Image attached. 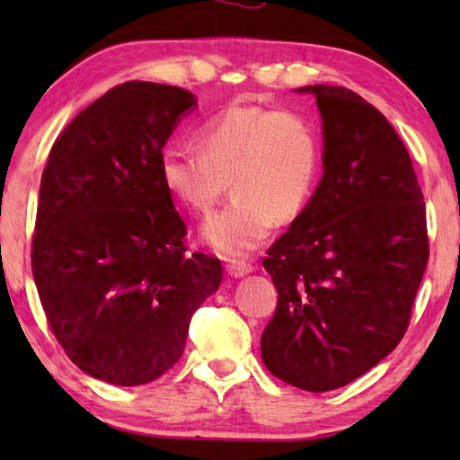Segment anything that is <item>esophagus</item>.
<instances>
[{
  "instance_id": "34e87169",
  "label": "esophagus",
  "mask_w": 460,
  "mask_h": 460,
  "mask_svg": "<svg viewBox=\"0 0 460 460\" xmlns=\"http://www.w3.org/2000/svg\"><path fill=\"white\" fill-rule=\"evenodd\" d=\"M251 270H253V266H251L249 261H243V260L226 263V272H228V276H232V279H241V276L249 274Z\"/></svg>"
}]
</instances>
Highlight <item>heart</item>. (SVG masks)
<instances>
[{"label":"heart","instance_id":"b5f03b06","mask_svg":"<svg viewBox=\"0 0 460 460\" xmlns=\"http://www.w3.org/2000/svg\"><path fill=\"white\" fill-rule=\"evenodd\" d=\"M199 148L173 144L159 155L165 190L194 213H209L228 188L234 199L203 226L226 257L244 255L305 209L316 190L323 153L314 125L295 111L230 104L197 129Z\"/></svg>","mask_w":460,"mask_h":460}]
</instances>
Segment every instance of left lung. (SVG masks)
Segmentation results:
<instances>
[{
    "mask_svg": "<svg viewBox=\"0 0 460 460\" xmlns=\"http://www.w3.org/2000/svg\"><path fill=\"white\" fill-rule=\"evenodd\" d=\"M324 123V175L263 268L279 304L261 335L276 379L331 392L402 341L429 260L425 200L392 123L339 85H307Z\"/></svg>",
    "mask_w": 460,
    "mask_h": 460,
    "instance_id": "1",
    "label": "left lung"
}]
</instances>
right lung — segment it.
<instances>
[{"instance_id": "1", "label": "right lung", "mask_w": 460, "mask_h": 460, "mask_svg": "<svg viewBox=\"0 0 460 460\" xmlns=\"http://www.w3.org/2000/svg\"><path fill=\"white\" fill-rule=\"evenodd\" d=\"M194 106L175 85L128 81L56 137L41 175L31 268L65 354L100 381L142 385L181 358L199 305L224 279L188 253L159 155Z\"/></svg>"}]
</instances>
